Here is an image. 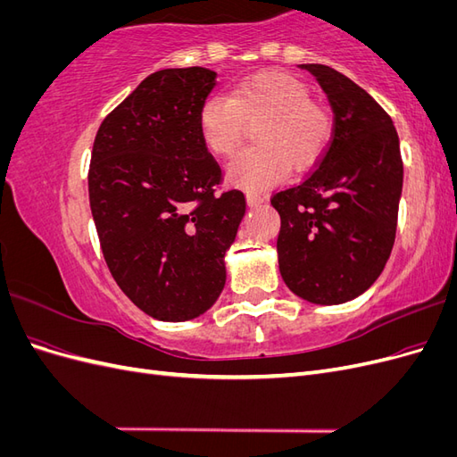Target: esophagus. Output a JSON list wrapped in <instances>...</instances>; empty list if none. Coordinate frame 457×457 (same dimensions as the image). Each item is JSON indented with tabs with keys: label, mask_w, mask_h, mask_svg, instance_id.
<instances>
[{
	"label": "esophagus",
	"mask_w": 457,
	"mask_h": 457,
	"mask_svg": "<svg viewBox=\"0 0 457 457\" xmlns=\"http://www.w3.org/2000/svg\"><path fill=\"white\" fill-rule=\"evenodd\" d=\"M245 200H247V204H250V205H261L262 202H265V196L257 195V192H247Z\"/></svg>",
	"instance_id": "obj_1"
}]
</instances>
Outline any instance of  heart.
I'll return each instance as SVG.
<instances>
[{
  "label": "heart",
  "instance_id": "heart-1",
  "mask_svg": "<svg viewBox=\"0 0 457 457\" xmlns=\"http://www.w3.org/2000/svg\"><path fill=\"white\" fill-rule=\"evenodd\" d=\"M247 126H257V146L244 150L228 165V179L245 188L278 183L287 165L307 170L320 160L334 135L329 110L312 101L311 87L284 72H261L238 81L230 95H212L202 103L198 129L207 150L232 156Z\"/></svg>",
  "mask_w": 457,
  "mask_h": 457
}]
</instances>
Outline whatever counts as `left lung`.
<instances>
[{"instance_id":"left-lung-1","label":"left lung","mask_w":457,"mask_h":457,"mask_svg":"<svg viewBox=\"0 0 457 457\" xmlns=\"http://www.w3.org/2000/svg\"><path fill=\"white\" fill-rule=\"evenodd\" d=\"M326 91L334 135L299 185L276 192V242L286 286L316 305L364 294L391 255L403 156L391 116L370 93L326 64H299Z\"/></svg>"}]
</instances>
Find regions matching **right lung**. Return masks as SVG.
<instances>
[{"instance_id": "right-lung-1", "label": "right lung", "mask_w": 457, "mask_h": 457, "mask_svg": "<svg viewBox=\"0 0 457 457\" xmlns=\"http://www.w3.org/2000/svg\"><path fill=\"white\" fill-rule=\"evenodd\" d=\"M215 76L202 66L150 74L93 143L89 204L106 265L137 307L165 322L217 301L245 213L242 190L219 192L223 173L198 129Z\"/></svg>"}]
</instances>
